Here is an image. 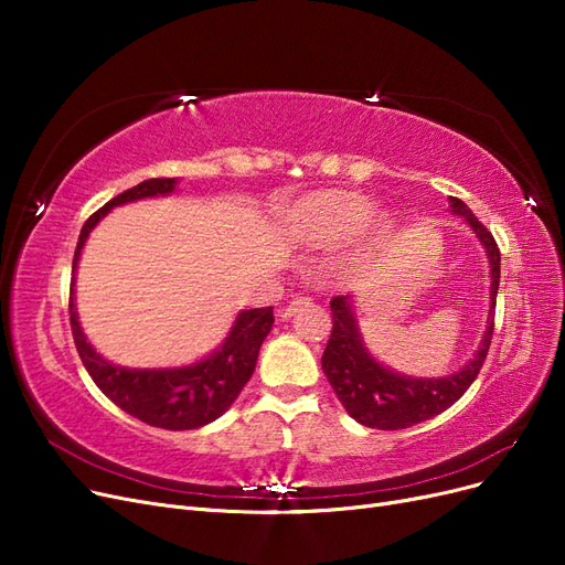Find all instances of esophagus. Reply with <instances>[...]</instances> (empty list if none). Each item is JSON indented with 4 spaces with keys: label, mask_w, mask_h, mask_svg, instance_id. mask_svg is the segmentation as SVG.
Listing matches in <instances>:
<instances>
[{
    "label": "esophagus",
    "mask_w": 565,
    "mask_h": 565,
    "mask_svg": "<svg viewBox=\"0 0 565 565\" xmlns=\"http://www.w3.org/2000/svg\"><path fill=\"white\" fill-rule=\"evenodd\" d=\"M309 301H311L309 297H295V299H292V301H289V303L285 306V309L280 311V318H285V320H287V318H292V316L297 313V309H299V306H301V303H309Z\"/></svg>",
    "instance_id": "1"
}]
</instances>
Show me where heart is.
Returning <instances> with one entry per match:
<instances>
[{
	"instance_id": "heart-1",
	"label": "heart",
	"mask_w": 565,
	"mask_h": 565,
	"mask_svg": "<svg viewBox=\"0 0 565 565\" xmlns=\"http://www.w3.org/2000/svg\"><path fill=\"white\" fill-rule=\"evenodd\" d=\"M377 224L374 202L358 193H320L289 212L285 231L297 243L313 247H337L361 237Z\"/></svg>"
}]
</instances>
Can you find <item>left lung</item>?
Wrapping results in <instances>:
<instances>
[{
	"label": "left lung",
	"instance_id": "8db88e82",
	"mask_svg": "<svg viewBox=\"0 0 565 565\" xmlns=\"http://www.w3.org/2000/svg\"><path fill=\"white\" fill-rule=\"evenodd\" d=\"M450 212L461 216L483 245L490 264V309L481 344L467 365L448 377H409L382 365L374 358L358 328L351 295H341L330 301L332 334L322 353V372L332 384L337 398L347 413L363 426L382 431H396L431 419L461 398L476 374L481 372L490 349L494 328V299L500 287V249L490 231L478 221L459 198H450Z\"/></svg>",
	"mask_w": 565,
	"mask_h": 565
}]
</instances>
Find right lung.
Listing matches in <instances>:
<instances>
[{
    "mask_svg": "<svg viewBox=\"0 0 565 565\" xmlns=\"http://www.w3.org/2000/svg\"><path fill=\"white\" fill-rule=\"evenodd\" d=\"M177 185L179 179H148L106 202L82 226L73 273L77 270L89 233L113 207L143 198H167L177 191ZM71 328L77 353L89 377L117 407H122L127 415L150 426H160V429L169 431H185L218 419L241 396L243 386L249 382L256 367V358H259L264 339L273 328V306L237 313L218 349L204 355L202 361L181 367H122L106 361L89 344L79 324L75 306V278L71 285Z\"/></svg>",
    "mask_w": 565,
    "mask_h": 565,
    "instance_id": "obj_1",
    "label": "right lung"
}]
</instances>
